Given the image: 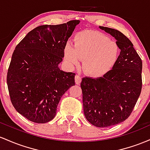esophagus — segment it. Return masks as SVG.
<instances>
[{"instance_id":"1","label":"esophagus","mask_w":150,"mask_h":150,"mask_svg":"<svg viewBox=\"0 0 150 150\" xmlns=\"http://www.w3.org/2000/svg\"><path fill=\"white\" fill-rule=\"evenodd\" d=\"M81 82V78L80 77V76L79 75H76L75 76V83L77 85H79Z\"/></svg>"}]
</instances>
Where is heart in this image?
<instances>
[{
    "instance_id": "obj_1",
    "label": "heart",
    "mask_w": 150,
    "mask_h": 150,
    "mask_svg": "<svg viewBox=\"0 0 150 150\" xmlns=\"http://www.w3.org/2000/svg\"><path fill=\"white\" fill-rule=\"evenodd\" d=\"M120 48L109 37L98 31L84 30L74 37V46L67 43L64 57L71 67L79 64L86 74L100 77L112 70L118 60Z\"/></svg>"
}]
</instances>
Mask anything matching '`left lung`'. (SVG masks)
<instances>
[{
    "label": "left lung",
    "instance_id": "8db88e82",
    "mask_svg": "<svg viewBox=\"0 0 150 150\" xmlns=\"http://www.w3.org/2000/svg\"><path fill=\"white\" fill-rule=\"evenodd\" d=\"M116 39L118 60L103 77L82 79L83 112L96 127H107L123 122L133 110L142 90V62L133 45L118 30L100 26Z\"/></svg>",
    "mask_w": 150,
    "mask_h": 150
}]
</instances>
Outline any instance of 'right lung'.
<instances>
[{
    "label": "right lung",
    "mask_w": 150,
    "mask_h": 150,
    "mask_svg": "<svg viewBox=\"0 0 150 150\" xmlns=\"http://www.w3.org/2000/svg\"><path fill=\"white\" fill-rule=\"evenodd\" d=\"M79 23L75 20L37 27L16 46L8 70V88L13 107L28 120H52L62 96L74 86L75 74L63 71L58 65Z\"/></svg>",
    "instance_id": "add662e5"
}]
</instances>
